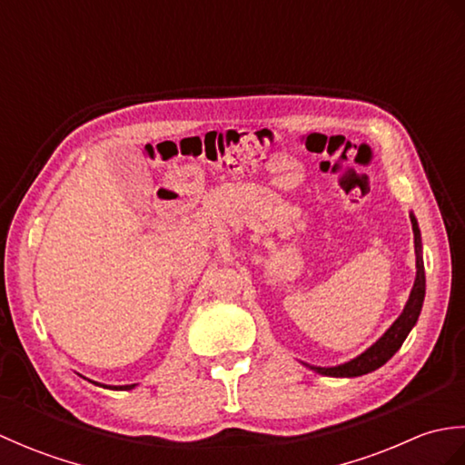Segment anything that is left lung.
<instances>
[{
    "mask_svg": "<svg viewBox=\"0 0 465 465\" xmlns=\"http://www.w3.org/2000/svg\"><path fill=\"white\" fill-rule=\"evenodd\" d=\"M411 225H413V240H416V283H413L410 300L403 308L400 318L393 322L391 328L385 331L381 338L375 341L370 350H365L358 358L335 365V368H312L322 375H331V378H358V375L370 373L373 370L381 368V365L388 361L393 353H396L403 340L408 338V333L411 331L413 325H416L420 312H421V303H423V295H426V272H423V260H421V235H420V227L416 217L411 215Z\"/></svg>",
    "mask_w": 465,
    "mask_h": 465,
    "instance_id": "8db88e82",
    "label": "left lung"
}]
</instances>
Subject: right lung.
<instances>
[{
    "label": "right lung",
    "instance_id": "obj_1",
    "mask_svg": "<svg viewBox=\"0 0 465 465\" xmlns=\"http://www.w3.org/2000/svg\"><path fill=\"white\" fill-rule=\"evenodd\" d=\"M104 388H107V385H104ZM134 388V383L132 385H114L112 390H132Z\"/></svg>",
    "mask_w": 465,
    "mask_h": 465
}]
</instances>
